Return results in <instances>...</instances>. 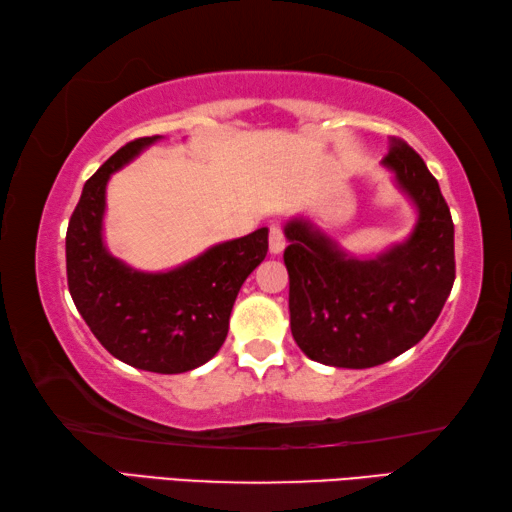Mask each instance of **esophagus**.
Returning <instances> with one entry per match:
<instances>
[{
  "instance_id": "obj_1",
  "label": "esophagus",
  "mask_w": 512,
  "mask_h": 512,
  "mask_svg": "<svg viewBox=\"0 0 512 512\" xmlns=\"http://www.w3.org/2000/svg\"><path fill=\"white\" fill-rule=\"evenodd\" d=\"M284 246H287V241H284V232L280 225H271V232H268V250H271L273 255H280Z\"/></svg>"
}]
</instances>
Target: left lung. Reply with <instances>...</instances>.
Segmentation results:
<instances>
[{"label": "left lung", "instance_id": "1", "mask_svg": "<svg viewBox=\"0 0 512 512\" xmlns=\"http://www.w3.org/2000/svg\"><path fill=\"white\" fill-rule=\"evenodd\" d=\"M411 198V237L375 257H354L314 223L284 225L291 334L309 359L372 368L424 339L454 287V223L438 180L404 140L381 160Z\"/></svg>", "mask_w": 512, "mask_h": 512}]
</instances>
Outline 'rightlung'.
<instances>
[{"mask_svg": "<svg viewBox=\"0 0 512 512\" xmlns=\"http://www.w3.org/2000/svg\"><path fill=\"white\" fill-rule=\"evenodd\" d=\"M158 140L140 137L121 146L85 183L65 237L67 284L79 314L112 357L178 375L219 352L241 284L266 257L268 228L216 244L164 273L135 271L112 257L103 244L106 185Z\"/></svg>", "mask_w": 512, "mask_h": 512, "instance_id": "right-lung-1", "label": "right lung"}]
</instances>
